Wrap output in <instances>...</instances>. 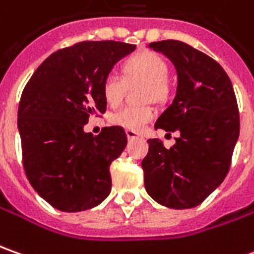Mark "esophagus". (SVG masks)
Returning a JSON list of instances; mask_svg holds the SVG:
<instances>
[{
  "mask_svg": "<svg viewBox=\"0 0 254 254\" xmlns=\"http://www.w3.org/2000/svg\"><path fill=\"white\" fill-rule=\"evenodd\" d=\"M127 136L129 140H132V139H136V137H139V133L135 132V130H130V129H127Z\"/></svg>",
  "mask_w": 254,
  "mask_h": 254,
  "instance_id": "1",
  "label": "esophagus"
}]
</instances>
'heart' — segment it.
Here are the masks:
<instances>
[{"instance_id":"b5f03b06","label":"heart","mask_w":254,"mask_h":254,"mask_svg":"<svg viewBox=\"0 0 254 254\" xmlns=\"http://www.w3.org/2000/svg\"><path fill=\"white\" fill-rule=\"evenodd\" d=\"M125 78L117 73H110L104 78L102 92L110 105H118L124 98L127 83H142L146 85L143 100L162 101L167 95L166 78L169 68L166 62L159 55L143 52L127 59L125 66ZM154 118L153 108L142 107H124L112 114L111 121L118 127L130 130H139Z\"/></svg>"}]
</instances>
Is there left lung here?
Returning <instances> with one entry per match:
<instances>
[{
  "label": "left lung",
  "instance_id": "1",
  "mask_svg": "<svg viewBox=\"0 0 254 254\" xmlns=\"http://www.w3.org/2000/svg\"><path fill=\"white\" fill-rule=\"evenodd\" d=\"M173 63L177 91L156 129L179 130L170 149L150 139L142 162L144 188L174 209L199 205L226 177L239 137V111L231 78L219 63L180 40L150 43Z\"/></svg>",
  "mask_w": 254,
  "mask_h": 254
}]
</instances>
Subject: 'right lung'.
<instances>
[{"instance_id":"obj_1","label":"right lung","mask_w":254,"mask_h":254,"mask_svg":"<svg viewBox=\"0 0 254 254\" xmlns=\"http://www.w3.org/2000/svg\"><path fill=\"white\" fill-rule=\"evenodd\" d=\"M135 49L115 40L75 43L50 55L23 88L18 108L23 169L56 209L80 212L110 195V166L124 152L127 133L110 127L92 136L84 125L105 112L104 78Z\"/></svg>"}]
</instances>
